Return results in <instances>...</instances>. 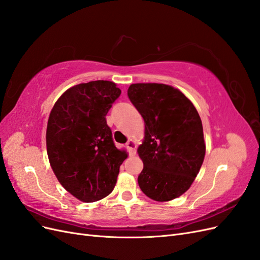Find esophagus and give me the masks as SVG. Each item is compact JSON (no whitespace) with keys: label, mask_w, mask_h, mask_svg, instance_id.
<instances>
[{"label":"esophagus","mask_w":260,"mask_h":260,"mask_svg":"<svg viewBox=\"0 0 260 260\" xmlns=\"http://www.w3.org/2000/svg\"><path fill=\"white\" fill-rule=\"evenodd\" d=\"M125 146H127V149H128V152H129V155H130V156L136 155L137 143L135 142V141H133V140H129L128 142H127V144H125Z\"/></svg>","instance_id":"34e87169"}]
</instances>
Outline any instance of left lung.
Returning a JSON list of instances; mask_svg holds the SVG:
<instances>
[{
    "label": "left lung",
    "instance_id": "8db88e82",
    "mask_svg": "<svg viewBox=\"0 0 260 260\" xmlns=\"http://www.w3.org/2000/svg\"><path fill=\"white\" fill-rule=\"evenodd\" d=\"M128 96L145 124L139 186L154 201L175 200L190 188L205 157L201 117L182 92L167 84H131Z\"/></svg>",
    "mask_w": 260,
    "mask_h": 260
}]
</instances>
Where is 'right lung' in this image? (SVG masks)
Here are the masks:
<instances>
[{
    "mask_svg": "<svg viewBox=\"0 0 260 260\" xmlns=\"http://www.w3.org/2000/svg\"><path fill=\"white\" fill-rule=\"evenodd\" d=\"M121 90L96 80L68 89L53 106L46 128V151L59 183L84 203L114 190L127 153L115 146L106 115Z\"/></svg>",
    "mask_w": 260,
    "mask_h": 260,
    "instance_id": "right-lung-1",
    "label": "right lung"
}]
</instances>
